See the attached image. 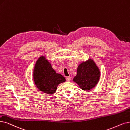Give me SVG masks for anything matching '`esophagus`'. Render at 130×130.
<instances>
[{
	"label": "esophagus",
	"mask_w": 130,
	"mask_h": 130,
	"mask_svg": "<svg viewBox=\"0 0 130 130\" xmlns=\"http://www.w3.org/2000/svg\"><path fill=\"white\" fill-rule=\"evenodd\" d=\"M71 78L70 76H67L66 77V80L67 82H70L71 81Z\"/></svg>",
	"instance_id": "esophagus-1"
}]
</instances>
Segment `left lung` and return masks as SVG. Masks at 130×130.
I'll use <instances>...</instances> for the list:
<instances>
[{"instance_id":"obj_1","label":"left lung","mask_w":130,"mask_h":130,"mask_svg":"<svg viewBox=\"0 0 130 130\" xmlns=\"http://www.w3.org/2000/svg\"><path fill=\"white\" fill-rule=\"evenodd\" d=\"M100 71L94 62L90 59L83 62L77 67V75L73 81L83 90L92 89L99 80Z\"/></svg>"}]
</instances>
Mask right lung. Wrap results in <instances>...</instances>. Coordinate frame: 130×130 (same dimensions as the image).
<instances>
[{"instance_id": "right-lung-1", "label": "right lung", "mask_w": 130, "mask_h": 130, "mask_svg": "<svg viewBox=\"0 0 130 130\" xmlns=\"http://www.w3.org/2000/svg\"><path fill=\"white\" fill-rule=\"evenodd\" d=\"M33 78L39 90L47 94H53L58 84L65 81V78L56 73L51 64L43 56L36 62L33 71Z\"/></svg>"}]
</instances>
